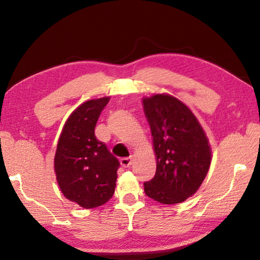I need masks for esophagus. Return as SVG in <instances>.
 <instances>
[{"instance_id":"1","label":"esophagus","mask_w":260,"mask_h":260,"mask_svg":"<svg viewBox=\"0 0 260 260\" xmlns=\"http://www.w3.org/2000/svg\"><path fill=\"white\" fill-rule=\"evenodd\" d=\"M120 164H121L122 167L128 168V167H131V165L133 164V157H132V156L123 157V158H121V160H120Z\"/></svg>"}]
</instances>
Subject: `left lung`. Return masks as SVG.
<instances>
[{"label":"left lung","mask_w":260,"mask_h":260,"mask_svg":"<svg viewBox=\"0 0 260 260\" xmlns=\"http://www.w3.org/2000/svg\"><path fill=\"white\" fill-rule=\"evenodd\" d=\"M142 103L156 156V173L143 183L145 192L158 203H182L199 190L210 168L207 134L190 108L175 96L158 93Z\"/></svg>","instance_id":"8db88e82"}]
</instances>
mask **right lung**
Masks as SVG:
<instances>
[{
    "label": "right lung",
    "mask_w": 260,
    "mask_h": 260,
    "mask_svg": "<svg viewBox=\"0 0 260 260\" xmlns=\"http://www.w3.org/2000/svg\"><path fill=\"white\" fill-rule=\"evenodd\" d=\"M110 96L91 99L70 114L55 154L56 180L69 201L81 208L105 204L113 196L118 158L95 138V123Z\"/></svg>",
    "instance_id": "add662e5"
}]
</instances>
